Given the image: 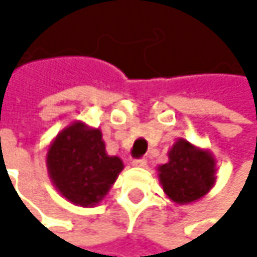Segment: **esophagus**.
<instances>
[{
    "instance_id": "34e87169",
    "label": "esophagus",
    "mask_w": 257,
    "mask_h": 257,
    "mask_svg": "<svg viewBox=\"0 0 257 257\" xmlns=\"http://www.w3.org/2000/svg\"><path fill=\"white\" fill-rule=\"evenodd\" d=\"M132 165H134V167H140V168H143V167H146V165H147V159H146V158L134 159V161H132Z\"/></svg>"
}]
</instances>
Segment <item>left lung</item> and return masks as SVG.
Returning a JSON list of instances; mask_svg holds the SVG:
<instances>
[{"mask_svg":"<svg viewBox=\"0 0 257 257\" xmlns=\"http://www.w3.org/2000/svg\"><path fill=\"white\" fill-rule=\"evenodd\" d=\"M165 195L176 204L201 199L216 183V161L208 150L180 138L168 152V162L158 168Z\"/></svg>","mask_w":257,"mask_h":257,"instance_id":"left-lung-1","label":"left lung"}]
</instances>
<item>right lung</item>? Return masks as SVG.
<instances>
[{
  "label": "right lung",
  "mask_w": 257,
  "mask_h": 257,
  "mask_svg": "<svg viewBox=\"0 0 257 257\" xmlns=\"http://www.w3.org/2000/svg\"><path fill=\"white\" fill-rule=\"evenodd\" d=\"M46 164L59 193L81 207L96 205L123 170L120 158L107 155L101 131L83 122H74L56 135Z\"/></svg>",
  "instance_id": "obj_1"
}]
</instances>
